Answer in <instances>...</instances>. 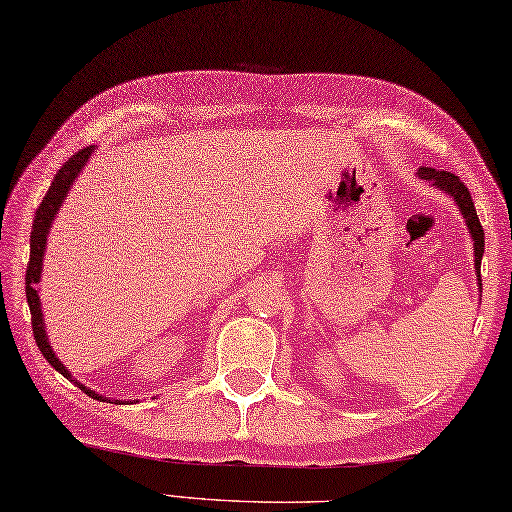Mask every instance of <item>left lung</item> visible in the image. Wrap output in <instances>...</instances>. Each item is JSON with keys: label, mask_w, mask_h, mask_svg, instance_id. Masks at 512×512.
Here are the masks:
<instances>
[{"label": "left lung", "mask_w": 512, "mask_h": 512, "mask_svg": "<svg viewBox=\"0 0 512 512\" xmlns=\"http://www.w3.org/2000/svg\"><path fill=\"white\" fill-rule=\"evenodd\" d=\"M418 176L429 180L433 187L444 191L447 195H451L453 202L458 204V209L464 217L466 226H469V233L473 237V253H475V273H477V281L482 286V277H480V266H482V255H484V231L480 224V217H477V211L471 200V193L466 189V184L455 176L451 171H440V169H431V167H420Z\"/></svg>", "instance_id": "8db88e82"}]
</instances>
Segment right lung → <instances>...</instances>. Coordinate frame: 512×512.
<instances>
[{"label":"right lung","mask_w":512,"mask_h":512,"mask_svg":"<svg viewBox=\"0 0 512 512\" xmlns=\"http://www.w3.org/2000/svg\"><path fill=\"white\" fill-rule=\"evenodd\" d=\"M92 151H94V145L85 147L81 151H76V154L57 171V176H54L48 193L43 195V200H41L39 209L35 213V220H32L30 262H28V268H26V299H28L30 314H32V334H35L37 347H39V352L43 354V358H46V361L54 369H57L59 374H63L65 378H70V380H72V374L63 367V363L59 361L57 354L52 352V345L48 343V334H46V328H43L41 299H39V290H37L35 284H39V279H41L43 255H46V242H48V233H50V228H52L54 217H57V211L61 209V204L65 200V195H68L72 182L79 178L81 169L88 165V158L92 156ZM76 387H79L81 391H85V394H88V396L105 402V396L96 394V391H92L90 387H85L83 383H76ZM118 402H123V400H114V405H118Z\"/></svg>","instance_id":"obj_1"}]
</instances>
